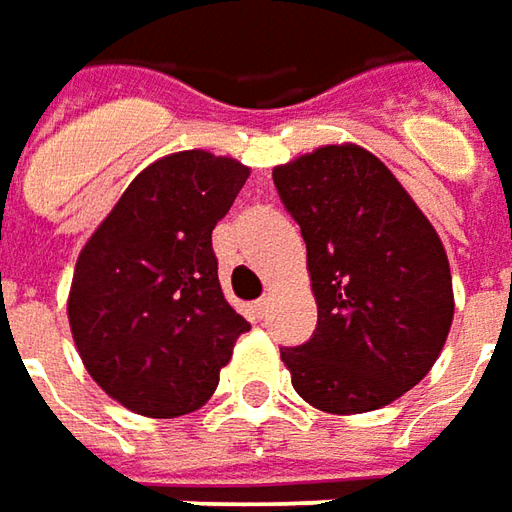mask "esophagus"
Listing matches in <instances>:
<instances>
[{
    "instance_id": "obj_1",
    "label": "esophagus",
    "mask_w": 512,
    "mask_h": 512,
    "mask_svg": "<svg viewBox=\"0 0 512 512\" xmlns=\"http://www.w3.org/2000/svg\"><path fill=\"white\" fill-rule=\"evenodd\" d=\"M267 310H270V299H259V302H253V316H256V319H265L267 316Z\"/></svg>"
}]
</instances>
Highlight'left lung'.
<instances>
[{"label":"left lung","mask_w":512,"mask_h":512,"mask_svg":"<svg viewBox=\"0 0 512 512\" xmlns=\"http://www.w3.org/2000/svg\"><path fill=\"white\" fill-rule=\"evenodd\" d=\"M302 227L313 339L282 347L296 393L350 416L396 402L422 382L453 325L442 239L402 182L362 145H322L273 168Z\"/></svg>","instance_id":"1"}]
</instances>
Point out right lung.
Instances as JSON below:
<instances>
[{
	"instance_id": "right-lung-1",
	"label": "right lung",
	"mask_w": 512,
	"mask_h": 512,
	"mask_svg": "<svg viewBox=\"0 0 512 512\" xmlns=\"http://www.w3.org/2000/svg\"><path fill=\"white\" fill-rule=\"evenodd\" d=\"M250 168L207 150L168 153L142 170L82 247L68 322L90 379L148 419L199 410L236 339L210 233Z\"/></svg>"
}]
</instances>
